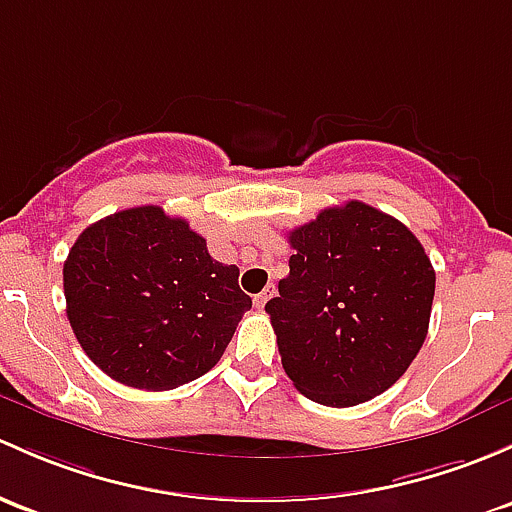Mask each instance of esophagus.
Returning a JSON list of instances; mask_svg holds the SVG:
<instances>
[{"mask_svg":"<svg viewBox=\"0 0 512 512\" xmlns=\"http://www.w3.org/2000/svg\"><path fill=\"white\" fill-rule=\"evenodd\" d=\"M274 292H277V289H274V284H267L265 292H260V294H257V297H255V306H257V309H262V306H265L267 301H270V299L274 297Z\"/></svg>","mask_w":512,"mask_h":512,"instance_id":"esophagus-1","label":"esophagus"}]
</instances>
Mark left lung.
I'll return each instance as SVG.
<instances>
[{
    "mask_svg": "<svg viewBox=\"0 0 512 512\" xmlns=\"http://www.w3.org/2000/svg\"><path fill=\"white\" fill-rule=\"evenodd\" d=\"M294 255L267 301L282 368L326 407L373 400L405 375L429 331L434 267L407 225L360 201L289 233Z\"/></svg>",
    "mask_w": 512,
    "mask_h": 512,
    "instance_id": "8db88e82",
    "label": "left lung"
}]
</instances>
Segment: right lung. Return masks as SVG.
<instances>
[{
  "instance_id": "obj_1",
  "label": "right lung",
  "mask_w": 512,
  "mask_h": 512,
  "mask_svg": "<svg viewBox=\"0 0 512 512\" xmlns=\"http://www.w3.org/2000/svg\"><path fill=\"white\" fill-rule=\"evenodd\" d=\"M240 270L159 206L112 213L78 235L63 265L71 328L117 383L174 390L220 360L252 299Z\"/></svg>"
}]
</instances>
